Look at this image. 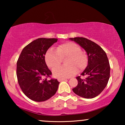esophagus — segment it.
Instances as JSON below:
<instances>
[{"instance_id": "1", "label": "esophagus", "mask_w": 125, "mask_h": 125, "mask_svg": "<svg viewBox=\"0 0 125 125\" xmlns=\"http://www.w3.org/2000/svg\"><path fill=\"white\" fill-rule=\"evenodd\" d=\"M65 80H66V79H65V78H59V79H58V81H59V82L65 81Z\"/></svg>"}]
</instances>
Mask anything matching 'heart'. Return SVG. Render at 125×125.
Instances as JSON below:
<instances>
[{
    "label": "heart",
    "instance_id": "b5f03b06",
    "mask_svg": "<svg viewBox=\"0 0 125 125\" xmlns=\"http://www.w3.org/2000/svg\"><path fill=\"white\" fill-rule=\"evenodd\" d=\"M66 58V64L68 66L59 67L62 59ZM45 62L49 68H54L53 71L54 77L59 78H67L73 76L78 71H82L88 64V58L86 53L81 51V47L72 42L61 44L57 49L50 48L45 56Z\"/></svg>",
    "mask_w": 125,
    "mask_h": 125
}]
</instances>
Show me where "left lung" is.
<instances>
[{"instance_id":"obj_1","label":"left lung","mask_w":125,"mask_h":125,"mask_svg":"<svg viewBox=\"0 0 125 125\" xmlns=\"http://www.w3.org/2000/svg\"><path fill=\"white\" fill-rule=\"evenodd\" d=\"M86 51L88 64L81 76L77 77L78 84L72 89L77 95L85 98L97 97L106 86L110 77V67L103 49L94 42L84 37L70 38Z\"/></svg>"}]
</instances>
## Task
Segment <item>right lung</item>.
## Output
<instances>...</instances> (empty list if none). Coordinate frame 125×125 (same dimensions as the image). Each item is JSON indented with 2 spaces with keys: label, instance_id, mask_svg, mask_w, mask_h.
Here are the masks:
<instances>
[{
  "label": "right lung",
  "instance_id": "obj_1",
  "mask_svg": "<svg viewBox=\"0 0 125 125\" xmlns=\"http://www.w3.org/2000/svg\"><path fill=\"white\" fill-rule=\"evenodd\" d=\"M57 39L39 38L24 48L17 61L16 75L22 92L31 100L42 102L55 94L59 87L57 79L51 78L52 72L45 63L48 49Z\"/></svg>",
  "mask_w": 125,
  "mask_h": 125
}]
</instances>
